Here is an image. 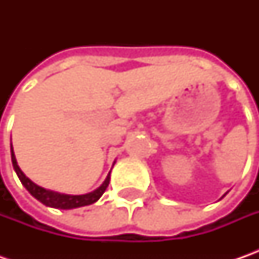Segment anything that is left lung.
<instances>
[{"mask_svg": "<svg viewBox=\"0 0 259 259\" xmlns=\"http://www.w3.org/2000/svg\"><path fill=\"white\" fill-rule=\"evenodd\" d=\"M225 194H226V193H225ZM225 194H224V196H225ZM224 196H222V197H224Z\"/></svg>", "mask_w": 259, "mask_h": 259, "instance_id": "left-lung-1", "label": "left lung"}]
</instances>
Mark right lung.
I'll return each instance as SVG.
<instances>
[{
  "instance_id": "1",
  "label": "right lung",
  "mask_w": 259,
  "mask_h": 259,
  "mask_svg": "<svg viewBox=\"0 0 259 259\" xmlns=\"http://www.w3.org/2000/svg\"><path fill=\"white\" fill-rule=\"evenodd\" d=\"M11 161H13V167H14L15 173L18 176L20 182L23 183L25 189L28 190V193L31 194L33 197H35L38 202H41L49 207H55V209H76V207H82V206H88L92 204L95 202L99 200V197L104 194L106 190L108 184H109V179H111V171L106 176V179L104 180V183L101 184L96 190L86 194H65L55 192V190H49L45 189L38 184H35L34 182H31L27 176H25L21 168L17 164L15 160L14 150H13V144H11Z\"/></svg>"
}]
</instances>
